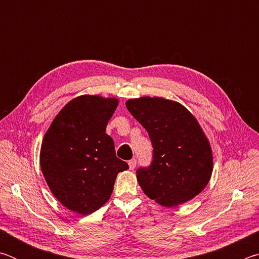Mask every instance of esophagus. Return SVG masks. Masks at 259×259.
I'll return each mask as SVG.
<instances>
[{"instance_id":"1","label":"esophagus","mask_w":259,"mask_h":259,"mask_svg":"<svg viewBox=\"0 0 259 259\" xmlns=\"http://www.w3.org/2000/svg\"><path fill=\"white\" fill-rule=\"evenodd\" d=\"M136 163H137V160H136V159H131V160L128 162V164H129V168H130V170H134V169H135Z\"/></svg>"}]
</instances>
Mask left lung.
<instances>
[{"label": "left lung", "mask_w": 259, "mask_h": 259, "mask_svg": "<svg viewBox=\"0 0 259 259\" xmlns=\"http://www.w3.org/2000/svg\"><path fill=\"white\" fill-rule=\"evenodd\" d=\"M125 106L153 146L151 165L137 170L144 193L163 207H176L202 192L212 174V151L194 115L161 97L129 99Z\"/></svg>", "instance_id": "1"}]
</instances>
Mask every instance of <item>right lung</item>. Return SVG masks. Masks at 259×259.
I'll use <instances>...</instances> for the list:
<instances>
[{
	"label": "right lung",
	"instance_id": "right-lung-1",
	"mask_svg": "<svg viewBox=\"0 0 259 259\" xmlns=\"http://www.w3.org/2000/svg\"><path fill=\"white\" fill-rule=\"evenodd\" d=\"M117 105L116 98L78 96L61 108L42 140L40 164L48 186L61 204L83 216L107 202L117 174L129 169L106 134Z\"/></svg>",
	"mask_w": 259,
	"mask_h": 259
}]
</instances>
